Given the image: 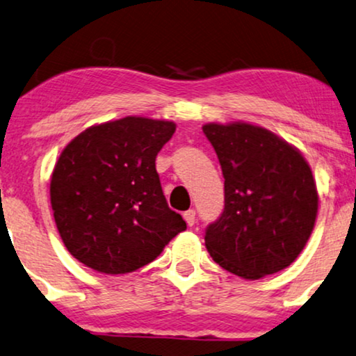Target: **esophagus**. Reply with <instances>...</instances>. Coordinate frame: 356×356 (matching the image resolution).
Listing matches in <instances>:
<instances>
[{
  "label": "esophagus",
  "mask_w": 356,
  "mask_h": 356,
  "mask_svg": "<svg viewBox=\"0 0 356 356\" xmlns=\"http://www.w3.org/2000/svg\"><path fill=\"white\" fill-rule=\"evenodd\" d=\"M184 220H186L188 227H192L195 223V210H187L184 211Z\"/></svg>",
  "instance_id": "esophagus-1"
}]
</instances>
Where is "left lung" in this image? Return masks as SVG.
Returning a JSON list of instances; mask_svg holds the SVG:
<instances>
[{
    "instance_id": "left-lung-1",
    "label": "left lung",
    "mask_w": 356,
    "mask_h": 356,
    "mask_svg": "<svg viewBox=\"0 0 356 356\" xmlns=\"http://www.w3.org/2000/svg\"><path fill=\"white\" fill-rule=\"evenodd\" d=\"M225 177V209L205 232L217 264L243 279L291 266L314 230L318 193L298 147L245 121L207 123Z\"/></svg>"
}]
</instances>
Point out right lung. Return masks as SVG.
Wrapping results in <instances>:
<instances>
[{
    "label": "right lung",
    "instance_id": "right-lung-1",
    "mask_svg": "<svg viewBox=\"0 0 356 356\" xmlns=\"http://www.w3.org/2000/svg\"><path fill=\"white\" fill-rule=\"evenodd\" d=\"M174 131V121L126 116L90 126L64 147L52 172L51 205L75 259L98 273H133L186 230L156 170L157 152Z\"/></svg>",
    "mask_w": 356,
    "mask_h": 356
}]
</instances>
